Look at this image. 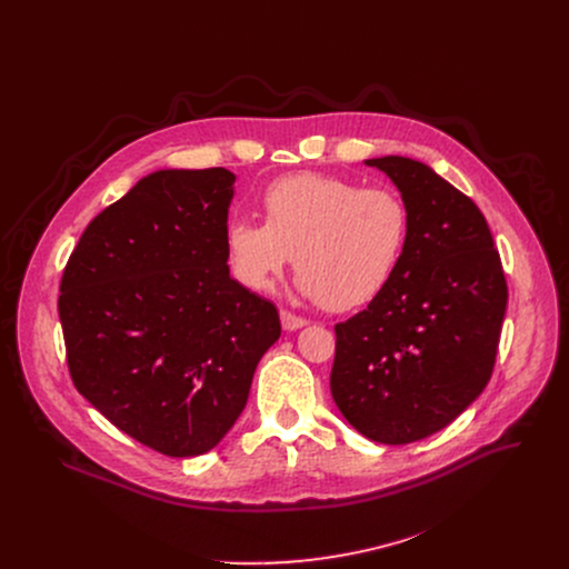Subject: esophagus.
<instances>
[{
  "mask_svg": "<svg viewBox=\"0 0 569 569\" xmlns=\"http://www.w3.org/2000/svg\"><path fill=\"white\" fill-rule=\"evenodd\" d=\"M281 323H283L286 331H299V329L308 327V319L299 317V315H295L290 310H281Z\"/></svg>",
  "mask_w": 569,
  "mask_h": 569,
  "instance_id": "34e87169",
  "label": "esophagus"
}]
</instances>
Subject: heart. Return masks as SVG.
<instances>
[{
    "instance_id": "obj_1",
    "label": "heart",
    "mask_w": 569,
    "mask_h": 569,
    "mask_svg": "<svg viewBox=\"0 0 569 569\" xmlns=\"http://www.w3.org/2000/svg\"><path fill=\"white\" fill-rule=\"evenodd\" d=\"M261 207L266 222L236 218L224 229L227 266L254 292L274 290L295 259L306 299L353 310L387 288L408 248V204L385 187L297 173L272 182Z\"/></svg>"
}]
</instances>
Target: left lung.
Returning <instances> with one entry per match:
<instances>
[{
  "label": "left lung",
  "instance_id": "1",
  "mask_svg": "<svg viewBox=\"0 0 569 569\" xmlns=\"http://www.w3.org/2000/svg\"><path fill=\"white\" fill-rule=\"evenodd\" d=\"M410 211L408 248L387 288L336 327L331 393L367 439L421 441L489 385L507 281L477 204L410 157L367 159Z\"/></svg>",
  "mask_w": 569,
  "mask_h": 569
}]
</instances>
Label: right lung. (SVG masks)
Wrapping results in <instances>:
<instances>
[{
  "label": "right lung",
  "mask_w": 569,
  "mask_h": 569,
  "mask_svg": "<svg viewBox=\"0 0 569 569\" xmlns=\"http://www.w3.org/2000/svg\"><path fill=\"white\" fill-rule=\"evenodd\" d=\"M236 176L161 169L80 236L58 312L76 389L121 432L167 457L216 448L246 410L274 303L229 274Z\"/></svg>",
  "instance_id": "add662e5"
}]
</instances>
